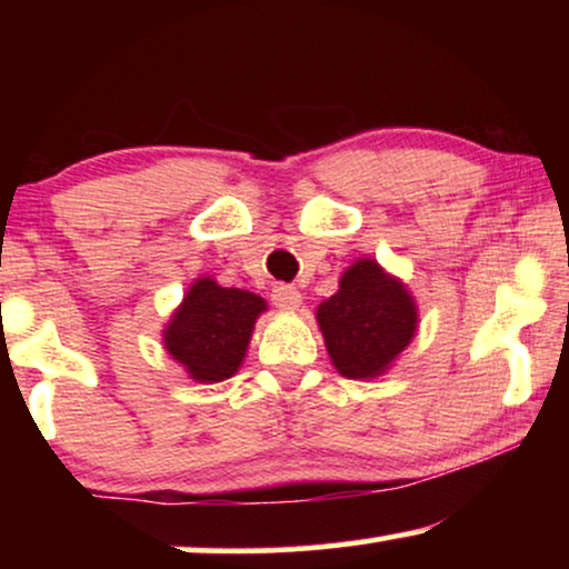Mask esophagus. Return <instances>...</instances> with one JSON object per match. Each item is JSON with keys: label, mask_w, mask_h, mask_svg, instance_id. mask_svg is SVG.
<instances>
[{"label": "esophagus", "mask_w": 569, "mask_h": 569, "mask_svg": "<svg viewBox=\"0 0 569 569\" xmlns=\"http://www.w3.org/2000/svg\"><path fill=\"white\" fill-rule=\"evenodd\" d=\"M271 300H274V306L282 310H298L302 306V295L298 292V287L292 284H274Z\"/></svg>", "instance_id": "esophagus-1"}]
</instances>
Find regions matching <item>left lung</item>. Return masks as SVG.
I'll return each mask as SVG.
<instances>
[{"mask_svg":"<svg viewBox=\"0 0 569 569\" xmlns=\"http://www.w3.org/2000/svg\"><path fill=\"white\" fill-rule=\"evenodd\" d=\"M329 357L345 378L368 380L391 368L417 333V302L401 279L372 259H357L339 292L316 310Z\"/></svg>","mask_w":569,"mask_h":569,"instance_id":"1","label":"left lung"}]
</instances>
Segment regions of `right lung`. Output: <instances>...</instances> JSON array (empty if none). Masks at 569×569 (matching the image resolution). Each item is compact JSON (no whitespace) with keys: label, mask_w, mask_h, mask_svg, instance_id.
<instances>
[{"label":"right lung","mask_w":569,"mask_h":569,"mask_svg":"<svg viewBox=\"0 0 569 569\" xmlns=\"http://www.w3.org/2000/svg\"><path fill=\"white\" fill-rule=\"evenodd\" d=\"M263 310L267 300L259 295L201 277L170 316L162 345L178 365H183L189 378L199 383H220L238 372L256 318Z\"/></svg>","instance_id":"1"}]
</instances>
